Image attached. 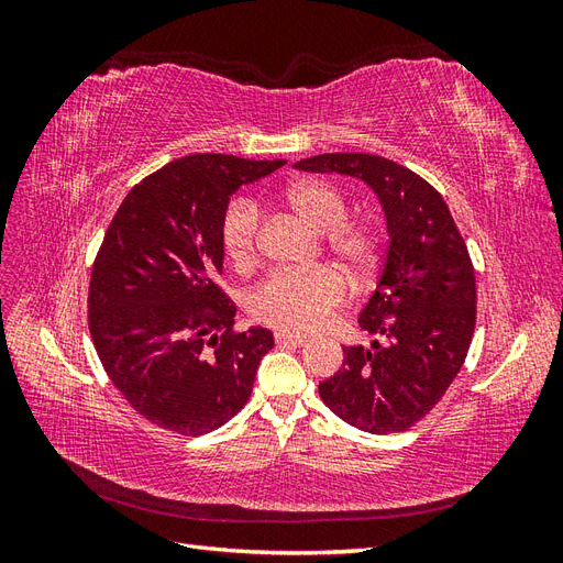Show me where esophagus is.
I'll use <instances>...</instances> for the list:
<instances>
[{
	"label": "esophagus",
	"instance_id": "obj_1",
	"mask_svg": "<svg viewBox=\"0 0 563 563\" xmlns=\"http://www.w3.org/2000/svg\"><path fill=\"white\" fill-rule=\"evenodd\" d=\"M275 343L279 347H300L308 343V338L305 335H298V333H286V331H277L275 333Z\"/></svg>",
	"mask_w": 563,
	"mask_h": 563
}]
</instances>
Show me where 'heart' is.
<instances>
[{"instance_id":"b5f03b06","label":"heart","mask_w":563,"mask_h":563,"mask_svg":"<svg viewBox=\"0 0 563 563\" xmlns=\"http://www.w3.org/2000/svg\"><path fill=\"white\" fill-rule=\"evenodd\" d=\"M282 203L314 232L323 234L331 258L347 272L352 282L362 284L368 279L380 255V236L362 220H345L347 201L333 183L321 178L298 180L282 192ZM258 234V203L246 197L234 199L220 220V242L236 267H249L255 261ZM345 298V279L333 269L319 267L302 275L265 279L251 294L249 312L267 327L305 333L321 329L343 308Z\"/></svg>"}]
</instances>
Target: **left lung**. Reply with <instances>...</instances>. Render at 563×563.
<instances>
[{"label": "left lung", "mask_w": 563, "mask_h": 563, "mask_svg": "<svg viewBox=\"0 0 563 563\" xmlns=\"http://www.w3.org/2000/svg\"><path fill=\"white\" fill-rule=\"evenodd\" d=\"M296 168L360 178L383 203L389 242L360 327L385 343L343 347V368L319 383V397L352 428L404 432L432 411L465 364L476 321L465 240L444 197L397 162L333 152Z\"/></svg>", "instance_id": "obj_1"}]
</instances>
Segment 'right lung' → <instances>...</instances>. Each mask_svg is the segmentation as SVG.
<instances>
[{"mask_svg": "<svg viewBox=\"0 0 563 563\" xmlns=\"http://www.w3.org/2000/svg\"><path fill=\"white\" fill-rule=\"evenodd\" d=\"M284 159L190 155L131 187L103 236L89 284V331L133 411L185 437L242 411L272 331H234L220 220L236 187Z\"/></svg>", "mask_w": 563, "mask_h": 563, "instance_id": "obj_1", "label": "right lung"}]
</instances>
